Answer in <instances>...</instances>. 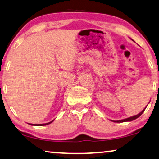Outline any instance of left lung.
Masks as SVG:
<instances>
[{"label":"left lung","instance_id":"left-lung-1","mask_svg":"<svg viewBox=\"0 0 159 159\" xmlns=\"http://www.w3.org/2000/svg\"><path fill=\"white\" fill-rule=\"evenodd\" d=\"M145 109H146V107H145V109H144V110H143V111H142L141 112L139 113V114H138V115H134V116L128 117V118H126V119H123V120H121L114 121V122H116V123H122V122H126V121H132V120H135V119H137V117H139L140 116V115L143 114V113L144 112V111L145 110Z\"/></svg>","mask_w":159,"mask_h":159}]
</instances>
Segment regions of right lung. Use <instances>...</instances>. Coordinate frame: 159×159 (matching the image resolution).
Returning <instances> with one entry per match:
<instances>
[{
  "label": "right lung",
  "mask_w": 159,
  "mask_h": 159,
  "mask_svg": "<svg viewBox=\"0 0 159 159\" xmlns=\"http://www.w3.org/2000/svg\"><path fill=\"white\" fill-rule=\"evenodd\" d=\"M53 121V120H52ZM52 121H51V122H49L47 123H44V124H30V125H37V126H42V125H48L49 123H51L52 122Z\"/></svg>",
  "instance_id": "add662e5"
}]
</instances>
